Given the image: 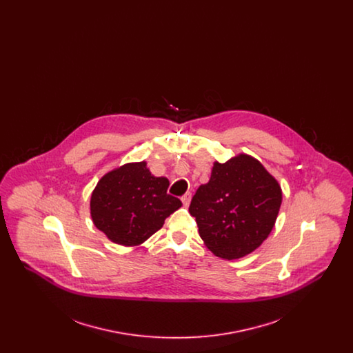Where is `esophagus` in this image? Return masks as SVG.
<instances>
[{"mask_svg": "<svg viewBox=\"0 0 353 353\" xmlns=\"http://www.w3.org/2000/svg\"><path fill=\"white\" fill-rule=\"evenodd\" d=\"M190 199H192V194H190V192H186L184 196L181 197V201H183V203H184V206H188V205H189Z\"/></svg>", "mask_w": 353, "mask_h": 353, "instance_id": "obj_1", "label": "esophagus"}]
</instances>
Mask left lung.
Listing matches in <instances>:
<instances>
[{"label": "left lung", "mask_w": 353, "mask_h": 353, "mask_svg": "<svg viewBox=\"0 0 353 353\" xmlns=\"http://www.w3.org/2000/svg\"><path fill=\"white\" fill-rule=\"evenodd\" d=\"M282 203V189L265 167L241 153L214 163L210 180L197 189L189 213L206 248L223 259H238L269 236Z\"/></svg>", "instance_id": "left-lung-1"}]
</instances>
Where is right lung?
Instances as JSON below:
<instances>
[{
	"label": "right lung",
	"mask_w": 353,
	"mask_h": 353,
	"mask_svg": "<svg viewBox=\"0 0 353 353\" xmlns=\"http://www.w3.org/2000/svg\"><path fill=\"white\" fill-rule=\"evenodd\" d=\"M168 186V179L154 177L145 161L114 169L101 177L91 194L92 222L118 245H141L183 205L167 193Z\"/></svg>",
	"instance_id": "add662e5"
}]
</instances>
